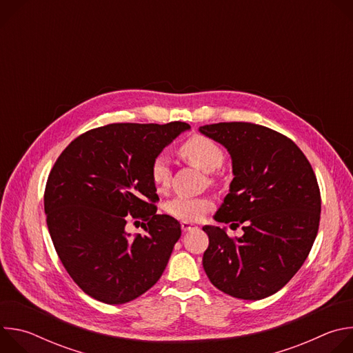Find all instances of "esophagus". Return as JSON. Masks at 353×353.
<instances>
[{"mask_svg":"<svg viewBox=\"0 0 353 353\" xmlns=\"http://www.w3.org/2000/svg\"><path fill=\"white\" fill-rule=\"evenodd\" d=\"M195 229H198L196 225L190 223V222H181V230L183 232H190V230H195Z\"/></svg>","mask_w":353,"mask_h":353,"instance_id":"obj_1","label":"esophagus"}]
</instances>
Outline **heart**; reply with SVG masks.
Masks as SVG:
<instances>
[{
	"instance_id": "b5f03b06",
	"label": "heart",
	"mask_w": 353,
	"mask_h": 353,
	"mask_svg": "<svg viewBox=\"0 0 353 353\" xmlns=\"http://www.w3.org/2000/svg\"><path fill=\"white\" fill-rule=\"evenodd\" d=\"M179 155L194 168L210 174V181H214V173L219 170L225 162L222 148L212 139L194 135L185 139L179 146ZM150 179L158 191H165L172 179L170 162L166 157H158L150 166ZM214 207L210 196H188L177 195L166 204V211L184 222H195L203 218Z\"/></svg>"
}]
</instances>
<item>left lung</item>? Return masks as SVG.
Wrapping results in <instances>:
<instances>
[{"mask_svg":"<svg viewBox=\"0 0 353 353\" xmlns=\"http://www.w3.org/2000/svg\"><path fill=\"white\" fill-rule=\"evenodd\" d=\"M199 132L232 158L234 177L214 219L243 223L244 232L232 239L225 228H203L210 237L205 274L233 297H268L303 265L316 240L321 212L316 174L292 139L264 125L218 123Z\"/></svg>","mask_w":353,"mask_h":353,"instance_id":"1","label":"left lung"}]
</instances>
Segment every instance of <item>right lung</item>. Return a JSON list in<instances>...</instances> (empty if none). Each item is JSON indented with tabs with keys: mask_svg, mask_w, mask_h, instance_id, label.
<instances>
[{
	"mask_svg": "<svg viewBox=\"0 0 353 353\" xmlns=\"http://www.w3.org/2000/svg\"><path fill=\"white\" fill-rule=\"evenodd\" d=\"M187 123H119L75 138L56 161L44 191L47 228L74 282L90 297L123 305L162 276L181 236L179 221L158 215L150 166ZM143 220L145 234L125 230Z\"/></svg>",
	"mask_w": 353,
	"mask_h": 353,
	"instance_id": "add662e5",
	"label": "right lung"
}]
</instances>
